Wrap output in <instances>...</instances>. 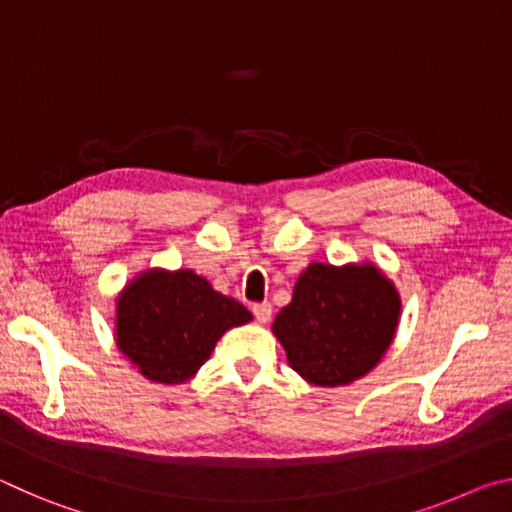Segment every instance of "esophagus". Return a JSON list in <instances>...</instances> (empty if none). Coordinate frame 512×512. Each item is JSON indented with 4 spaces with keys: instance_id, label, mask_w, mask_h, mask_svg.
<instances>
[{
    "instance_id": "34e87169",
    "label": "esophagus",
    "mask_w": 512,
    "mask_h": 512,
    "mask_svg": "<svg viewBox=\"0 0 512 512\" xmlns=\"http://www.w3.org/2000/svg\"><path fill=\"white\" fill-rule=\"evenodd\" d=\"M253 314H255L259 323H268V320H271L273 309H271V305H268V302H257V305H253Z\"/></svg>"
}]
</instances>
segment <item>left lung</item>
Here are the masks:
<instances>
[{
  "label": "left lung",
  "instance_id": "obj_1",
  "mask_svg": "<svg viewBox=\"0 0 512 512\" xmlns=\"http://www.w3.org/2000/svg\"><path fill=\"white\" fill-rule=\"evenodd\" d=\"M400 311L395 284L372 262H314L271 329L302 379L334 388L377 366L395 339Z\"/></svg>",
  "mask_w": 512,
  "mask_h": 512
}]
</instances>
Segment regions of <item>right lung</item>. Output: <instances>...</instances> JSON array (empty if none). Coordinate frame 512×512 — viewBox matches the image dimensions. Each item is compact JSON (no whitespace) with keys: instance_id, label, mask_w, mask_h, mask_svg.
Returning a JSON list of instances; mask_svg holds the SVG:
<instances>
[{"instance_id":"1","label":"right lung","mask_w":512,"mask_h":512,"mask_svg":"<svg viewBox=\"0 0 512 512\" xmlns=\"http://www.w3.org/2000/svg\"><path fill=\"white\" fill-rule=\"evenodd\" d=\"M253 314L192 268H146L117 296V348L155 384H185L216 341Z\"/></svg>"}]
</instances>
